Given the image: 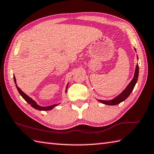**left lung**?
I'll list each match as a JSON object with an SVG mask.
<instances>
[{
    "mask_svg": "<svg viewBox=\"0 0 154 154\" xmlns=\"http://www.w3.org/2000/svg\"><path fill=\"white\" fill-rule=\"evenodd\" d=\"M134 50L135 52H136V49H135V48H134ZM137 59L138 61L137 55ZM138 75H139V66H138V64H137L135 69L134 78L132 79V80L130 81V82H129L128 86L125 87V89L123 90L121 93H119L118 95H117L116 97H115L112 99H110V100H102V99H97V101H98L99 102H100V103H102L107 105H117L120 103H122V101H125V99L129 97V95H130L131 93L132 92V91H133L135 84H136L138 79Z\"/></svg>",
    "mask_w": 154,
    "mask_h": 154,
    "instance_id": "left-lung-1",
    "label": "left lung"
}]
</instances>
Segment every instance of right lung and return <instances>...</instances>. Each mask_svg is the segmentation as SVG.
Instances as JSON below:
<instances>
[{"label":"right lung","mask_w":154,"mask_h":154,"mask_svg":"<svg viewBox=\"0 0 154 154\" xmlns=\"http://www.w3.org/2000/svg\"><path fill=\"white\" fill-rule=\"evenodd\" d=\"M13 77H14V81L15 83V85H16L17 89L18 90V91H19V94L22 96L23 98L25 99V100L29 104L31 105V106L33 108H35V109H37V110H40V111H49V110H51L53 109L54 107H55L57 105H59L61 103H56V104H53V105H49V106H46V107H43V106H41V105H39L37 103V102H36L35 100H33L32 98H31L29 97V96L27 95L26 93H24L22 90H21L19 87L17 86V81H16V78H15L14 75H13ZM68 85H69V83H67V86H66V89H65V93L67 92V87H68Z\"/></svg>","instance_id":"right-lung-1"}]
</instances>
